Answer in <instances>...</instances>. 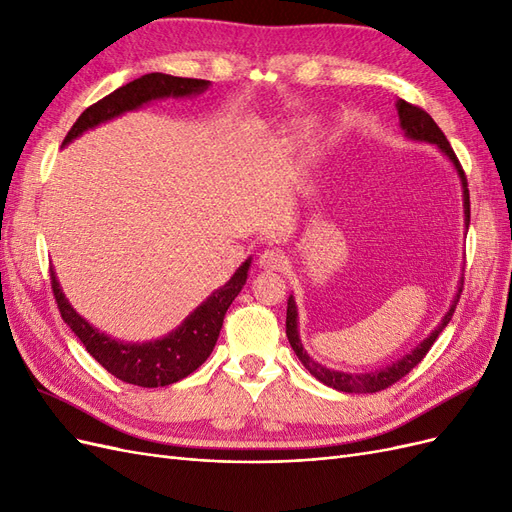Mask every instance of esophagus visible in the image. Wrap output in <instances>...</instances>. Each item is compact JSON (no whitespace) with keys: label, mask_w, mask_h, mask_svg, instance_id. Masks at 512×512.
Returning <instances> with one entry per match:
<instances>
[{"label":"esophagus","mask_w":512,"mask_h":512,"mask_svg":"<svg viewBox=\"0 0 512 512\" xmlns=\"http://www.w3.org/2000/svg\"><path fill=\"white\" fill-rule=\"evenodd\" d=\"M258 265H260V269H267V271H280L286 265V256H284L282 250H275V247H269V250L260 252Z\"/></svg>","instance_id":"obj_1"}]
</instances>
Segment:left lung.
Wrapping results in <instances>:
<instances>
[{
  "label": "left lung",
  "mask_w": 512,
  "mask_h": 512,
  "mask_svg": "<svg viewBox=\"0 0 512 512\" xmlns=\"http://www.w3.org/2000/svg\"><path fill=\"white\" fill-rule=\"evenodd\" d=\"M397 113H399V126L404 130V134L410 138V141H421V143H431V145H438L440 151L444 156L453 162L457 175L461 179V188H463V213H466V228L470 226V192H468V179L466 173H463V168L455 156V151L451 147V143L446 141L444 132L438 128V123L431 119L429 113H425L423 108H418L406 100H397ZM461 288H463V280L459 286L457 297L451 305V309L444 314L442 322L438 324L436 329L431 331V335H427L421 344H418L410 354H406L404 359L395 361L393 365H386L382 369L376 371H369V374H346V371H335L324 367L320 363H316L312 356H309L303 350V344L299 339V327H297V303H294L292 294L288 297V312H286V335H288V342L294 350V354L299 356V361L305 365V369L312 374L316 380H320L322 384L331 386L335 391H344V393H378L389 389L397 380H401L404 376H408L410 371L423 361V356L429 352V348L436 342L438 335L444 331V327L448 322H451L453 314H455V307L459 303L461 297Z\"/></svg>",
  "instance_id": "1"
}]
</instances>
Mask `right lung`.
Returning <instances> with one entry per match:
<instances>
[{
	"instance_id": "1",
	"label": "right lung",
	"mask_w": 512,
	"mask_h": 512,
	"mask_svg": "<svg viewBox=\"0 0 512 512\" xmlns=\"http://www.w3.org/2000/svg\"><path fill=\"white\" fill-rule=\"evenodd\" d=\"M209 87V81L203 79H181V76H170L162 72H151L141 76L128 85L115 89L113 94L91 104L76 119L64 138V145L74 141L76 136L100 126V123L119 117L126 111L141 108L147 102L162 98H188L198 96ZM252 258H247L243 265L235 271L230 280L215 290L207 301L200 303L194 312L185 318L179 327L156 342L145 344H126L119 339L108 337L76 314V309L68 303L66 294L61 292L55 271L51 269V286L59 314L72 329V333L81 339L87 352L115 378L134 386H145V389H156V386H168L183 380L196 371L207 361L213 352L215 342L220 337V329L230 303L235 301L241 292L247 271H250Z\"/></svg>"
}]
</instances>
